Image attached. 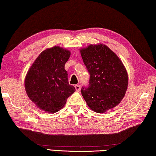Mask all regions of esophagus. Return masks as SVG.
Masks as SVG:
<instances>
[{"mask_svg":"<svg viewBox=\"0 0 156 156\" xmlns=\"http://www.w3.org/2000/svg\"><path fill=\"white\" fill-rule=\"evenodd\" d=\"M75 88L76 90L77 91H80L81 90V85H75Z\"/></svg>","mask_w":156,"mask_h":156,"instance_id":"esophagus-1","label":"esophagus"}]
</instances>
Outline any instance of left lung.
I'll return each instance as SVG.
<instances>
[{"label":"left lung","instance_id":"obj_1","mask_svg":"<svg viewBox=\"0 0 156 156\" xmlns=\"http://www.w3.org/2000/svg\"><path fill=\"white\" fill-rule=\"evenodd\" d=\"M80 54L90 76L88 87L81 90L87 104L98 113L115 107L128 87V74L122 61L102 44L89 46Z\"/></svg>","mask_w":156,"mask_h":156}]
</instances>
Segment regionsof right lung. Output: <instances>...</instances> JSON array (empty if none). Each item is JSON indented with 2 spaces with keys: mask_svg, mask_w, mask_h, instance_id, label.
<instances>
[{
  "mask_svg": "<svg viewBox=\"0 0 156 156\" xmlns=\"http://www.w3.org/2000/svg\"><path fill=\"white\" fill-rule=\"evenodd\" d=\"M70 52L55 46L41 53L29 69L25 80L27 94L39 108L55 112L76 91L69 84L65 65Z\"/></svg>",
  "mask_w": 156,
  "mask_h": 156,
  "instance_id": "obj_1",
  "label": "right lung"
}]
</instances>
